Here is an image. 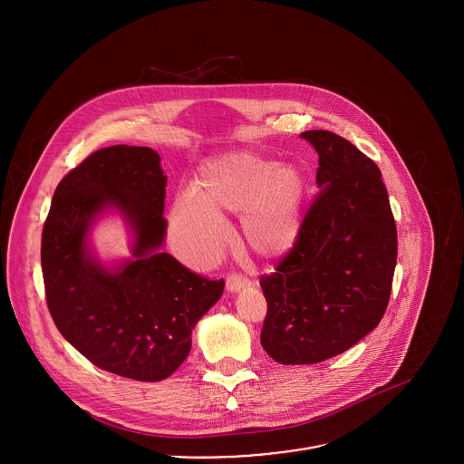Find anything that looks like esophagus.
I'll list each match as a JSON object with an SVG mask.
<instances>
[{
  "label": "esophagus",
  "instance_id": "obj_1",
  "mask_svg": "<svg viewBox=\"0 0 464 464\" xmlns=\"http://www.w3.org/2000/svg\"><path fill=\"white\" fill-rule=\"evenodd\" d=\"M250 284H252V280H250L248 276L241 275V273H232V275H228V278H227V289H228V291H239V289H243V287H248Z\"/></svg>",
  "mask_w": 464,
  "mask_h": 464
}]
</instances>
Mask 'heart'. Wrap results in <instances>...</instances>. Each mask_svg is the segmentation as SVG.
<instances>
[{"label": "heart", "mask_w": 464, "mask_h": 464, "mask_svg": "<svg viewBox=\"0 0 464 464\" xmlns=\"http://www.w3.org/2000/svg\"><path fill=\"white\" fill-rule=\"evenodd\" d=\"M305 189L304 175L293 166L246 150L228 151L199 168L193 193L175 198L171 232L189 256L203 261L225 241L221 218L243 214L245 246L263 259H278L298 239Z\"/></svg>", "instance_id": "1"}]
</instances>
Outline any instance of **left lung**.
Returning <instances> with one entry per match:
<instances>
[{
    "instance_id": "8db88e82",
    "label": "left lung",
    "mask_w": 464,
    "mask_h": 464,
    "mask_svg": "<svg viewBox=\"0 0 464 464\" xmlns=\"http://www.w3.org/2000/svg\"><path fill=\"white\" fill-rule=\"evenodd\" d=\"M318 151L316 184L295 246L261 276V344L280 364H314L373 331L388 307L397 225L377 164L329 130L300 133Z\"/></svg>"
}]
</instances>
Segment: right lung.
<instances>
[{
  "instance_id": "right-lung-1",
  "label": "right lung",
  "mask_w": 464,
  "mask_h": 464,
  "mask_svg": "<svg viewBox=\"0 0 464 464\" xmlns=\"http://www.w3.org/2000/svg\"><path fill=\"white\" fill-rule=\"evenodd\" d=\"M166 177L151 148L109 146L72 168L55 189L43 228L46 304L57 329L94 366L140 382L168 379L191 350V332L221 298L210 280L159 252ZM120 208L136 232L135 262L109 272L86 254L90 221Z\"/></svg>"
}]
</instances>
